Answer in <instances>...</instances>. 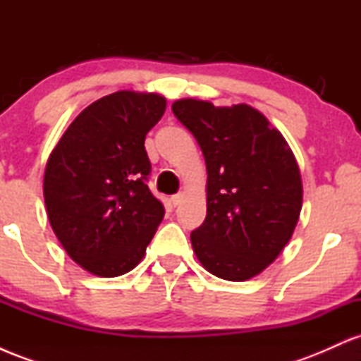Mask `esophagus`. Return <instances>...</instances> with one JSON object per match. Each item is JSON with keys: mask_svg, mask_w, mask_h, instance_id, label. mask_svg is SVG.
Returning <instances> with one entry per match:
<instances>
[{"mask_svg": "<svg viewBox=\"0 0 361 361\" xmlns=\"http://www.w3.org/2000/svg\"><path fill=\"white\" fill-rule=\"evenodd\" d=\"M185 198V193L183 192H180V193H176V195H173L171 197V202H173V205H180L181 204V200H183Z\"/></svg>", "mask_w": 361, "mask_h": 361, "instance_id": "1", "label": "esophagus"}]
</instances>
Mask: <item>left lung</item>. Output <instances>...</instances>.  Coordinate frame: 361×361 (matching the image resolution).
I'll use <instances>...</instances> for the list:
<instances>
[{"label":"left lung","mask_w":361,"mask_h":361,"mask_svg":"<svg viewBox=\"0 0 361 361\" xmlns=\"http://www.w3.org/2000/svg\"><path fill=\"white\" fill-rule=\"evenodd\" d=\"M175 117L207 166V217L190 239L207 271L229 281L259 275L292 238L302 210L299 164L283 135L250 105L183 98Z\"/></svg>","instance_id":"8db88e82"}]
</instances>
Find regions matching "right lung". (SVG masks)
Here are the masks:
<instances>
[{
  "label": "right lung",
  "instance_id": "right-lung-1",
  "mask_svg": "<svg viewBox=\"0 0 361 361\" xmlns=\"http://www.w3.org/2000/svg\"><path fill=\"white\" fill-rule=\"evenodd\" d=\"M166 110L156 93L115 91L73 120L47 159L44 200L66 252L97 276L144 258L164 207L151 193L146 134Z\"/></svg>",
  "mask_w": 361,
  "mask_h": 361
}]
</instances>
